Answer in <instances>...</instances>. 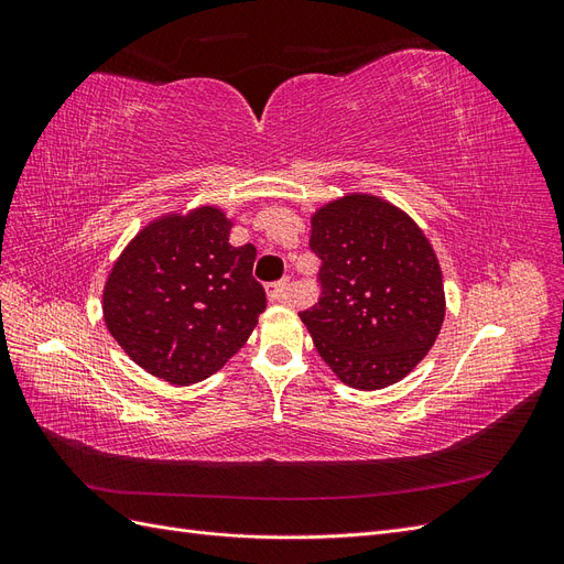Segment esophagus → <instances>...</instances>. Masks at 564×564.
<instances>
[{
	"mask_svg": "<svg viewBox=\"0 0 564 564\" xmlns=\"http://www.w3.org/2000/svg\"><path fill=\"white\" fill-rule=\"evenodd\" d=\"M289 280H280V282H275V284H270L268 286V299L272 301V303H282V301H286V294H289Z\"/></svg>",
	"mask_w": 564,
	"mask_h": 564,
	"instance_id": "obj_1",
	"label": "esophagus"
}]
</instances>
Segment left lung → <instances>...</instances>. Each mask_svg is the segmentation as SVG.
Returning a JSON list of instances; mask_svg holds the SVG:
<instances>
[{
    "label": "left lung",
    "mask_w": 564,
    "mask_h": 564,
    "mask_svg": "<svg viewBox=\"0 0 564 564\" xmlns=\"http://www.w3.org/2000/svg\"><path fill=\"white\" fill-rule=\"evenodd\" d=\"M311 249L319 299L299 315L322 360L350 388L404 379L445 319L442 270L421 228L379 197L348 195L315 212Z\"/></svg>",
    "instance_id": "8db88e82"
}]
</instances>
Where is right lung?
I'll return each instance as SVG.
<instances>
[{
    "label": "right lung",
    "mask_w": 564,
    "mask_h": 564,
    "mask_svg": "<svg viewBox=\"0 0 564 564\" xmlns=\"http://www.w3.org/2000/svg\"><path fill=\"white\" fill-rule=\"evenodd\" d=\"M216 207L152 220L112 265L104 289L108 332L148 373L204 381L240 350L265 311L256 247H232Z\"/></svg>",
    "instance_id": "add662e5"
}]
</instances>
